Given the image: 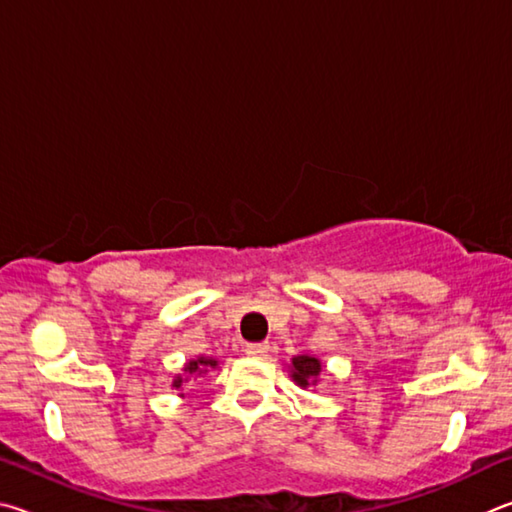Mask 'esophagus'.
Here are the masks:
<instances>
[{"label":"esophagus","mask_w":512,"mask_h":512,"mask_svg":"<svg viewBox=\"0 0 512 512\" xmlns=\"http://www.w3.org/2000/svg\"><path fill=\"white\" fill-rule=\"evenodd\" d=\"M267 351H270V344H267V342H258V344H247L245 346V353L251 355V357H261Z\"/></svg>","instance_id":"esophagus-1"}]
</instances>
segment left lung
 I'll list each match as a JSON object with an SVG mask.
<instances>
[{
  "label": "left lung",
  "instance_id": "left-lung-1",
  "mask_svg": "<svg viewBox=\"0 0 512 512\" xmlns=\"http://www.w3.org/2000/svg\"><path fill=\"white\" fill-rule=\"evenodd\" d=\"M321 371V362L317 357L310 355H299L292 360V378L299 387H308V384L317 382V375Z\"/></svg>",
  "mask_w": 512,
  "mask_h": 512
}]
</instances>
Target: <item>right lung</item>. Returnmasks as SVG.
Returning a JSON list of instances; mask_svg holds the SVG:
<instances>
[{
	"label": "right lung",
	"instance_id": "1",
	"mask_svg": "<svg viewBox=\"0 0 512 512\" xmlns=\"http://www.w3.org/2000/svg\"><path fill=\"white\" fill-rule=\"evenodd\" d=\"M215 364H218V362H215V360H206V357H197V360H193V362H188L186 366H184V371L186 373H204V369H215ZM182 378H177L175 382H173V387H182Z\"/></svg>",
	"mask_w": 512,
	"mask_h": 512
}]
</instances>
